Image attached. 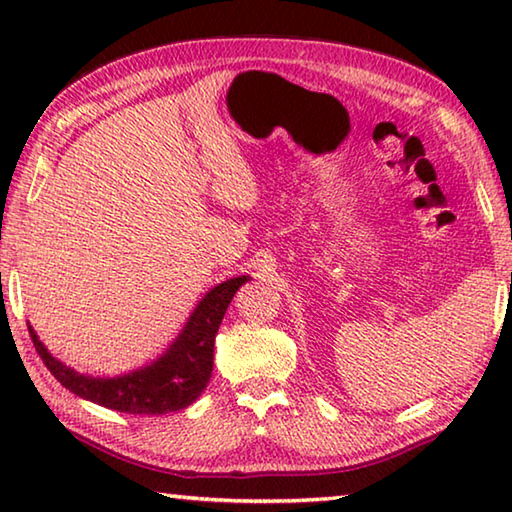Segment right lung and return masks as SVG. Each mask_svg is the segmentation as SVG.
<instances>
[{"mask_svg":"<svg viewBox=\"0 0 512 512\" xmlns=\"http://www.w3.org/2000/svg\"><path fill=\"white\" fill-rule=\"evenodd\" d=\"M250 275L230 277L205 293L185 327L158 359L117 377H92L65 366L38 339L29 325L33 345L60 384L74 395L112 411L164 415L187 409L205 391L214 366V339L230 300Z\"/></svg>","mask_w":512,"mask_h":512,"instance_id":"right-lung-1","label":"right lung"}]
</instances>
